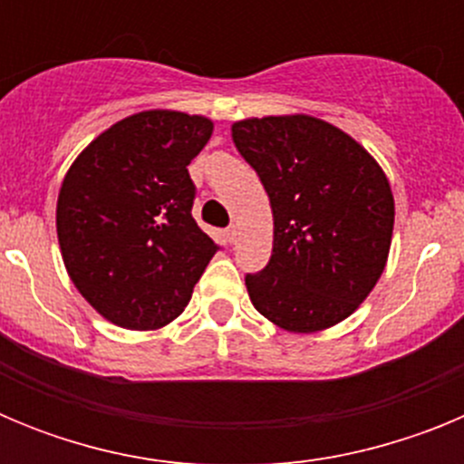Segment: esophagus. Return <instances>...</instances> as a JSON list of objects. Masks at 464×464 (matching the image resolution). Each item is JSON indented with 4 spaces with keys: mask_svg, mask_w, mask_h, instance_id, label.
<instances>
[{
    "mask_svg": "<svg viewBox=\"0 0 464 464\" xmlns=\"http://www.w3.org/2000/svg\"><path fill=\"white\" fill-rule=\"evenodd\" d=\"M225 235H227V241H229V244H235V241H237V235H239V229H237V225H229V227L225 229Z\"/></svg>",
    "mask_w": 464,
    "mask_h": 464,
    "instance_id": "obj_1",
    "label": "esophagus"
}]
</instances>
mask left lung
Segmentation results:
<instances>
[{"mask_svg": "<svg viewBox=\"0 0 464 464\" xmlns=\"http://www.w3.org/2000/svg\"><path fill=\"white\" fill-rule=\"evenodd\" d=\"M274 213L267 267L246 274L251 302L288 332H318L353 314L383 274L395 202L358 141L311 116L232 125Z\"/></svg>", "mask_w": 464, "mask_h": 464, "instance_id": "1", "label": "left lung"}]
</instances>
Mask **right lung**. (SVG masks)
<instances>
[{
    "instance_id": "obj_1",
    "label": "right lung",
    "mask_w": 464,
    "mask_h": 464,
    "mask_svg": "<svg viewBox=\"0 0 464 464\" xmlns=\"http://www.w3.org/2000/svg\"><path fill=\"white\" fill-rule=\"evenodd\" d=\"M213 122L143 111L76 158L57 197V239L73 285L106 321L158 330L181 315L220 246L192 218L188 174Z\"/></svg>"
}]
</instances>
